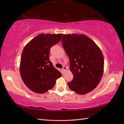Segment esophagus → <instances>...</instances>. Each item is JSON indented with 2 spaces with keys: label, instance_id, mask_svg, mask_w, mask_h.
<instances>
[{
  "label": "esophagus",
  "instance_id": "obj_1",
  "mask_svg": "<svg viewBox=\"0 0 124 124\" xmlns=\"http://www.w3.org/2000/svg\"><path fill=\"white\" fill-rule=\"evenodd\" d=\"M67 70V67H65V66L63 67V68H62V70H63V71H66Z\"/></svg>",
  "mask_w": 124,
  "mask_h": 124
}]
</instances>
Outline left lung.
Segmentation results:
<instances>
[{"label":"left lung","mask_w":124,"mask_h":124,"mask_svg":"<svg viewBox=\"0 0 124 124\" xmlns=\"http://www.w3.org/2000/svg\"><path fill=\"white\" fill-rule=\"evenodd\" d=\"M62 42L70 59L73 78L68 85L78 94L85 95L94 89L104 71V57L95 42L85 35H63Z\"/></svg>","instance_id":"obj_1"}]
</instances>
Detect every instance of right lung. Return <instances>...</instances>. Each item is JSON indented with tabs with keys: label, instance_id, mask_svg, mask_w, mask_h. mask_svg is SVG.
<instances>
[{
	"label": "right lung",
	"instance_id": "1",
	"mask_svg": "<svg viewBox=\"0 0 124 124\" xmlns=\"http://www.w3.org/2000/svg\"><path fill=\"white\" fill-rule=\"evenodd\" d=\"M62 33H40L26 45L21 57L20 71L25 85L32 92L43 93L53 88L62 76L50 61L52 46L61 40Z\"/></svg>",
	"mask_w": 124,
	"mask_h": 124
}]
</instances>
